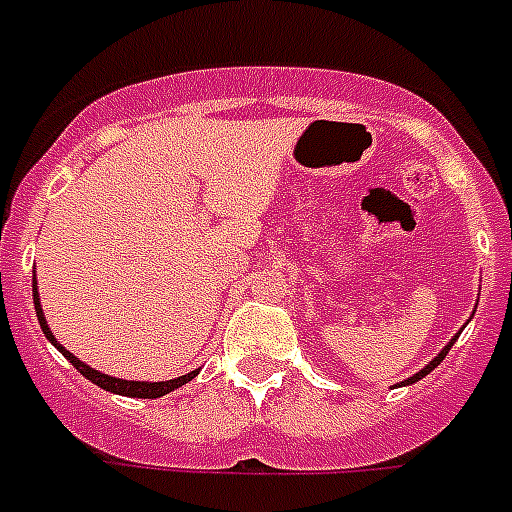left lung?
<instances>
[{"instance_id":"1","label":"left lung","mask_w":512,"mask_h":512,"mask_svg":"<svg viewBox=\"0 0 512 512\" xmlns=\"http://www.w3.org/2000/svg\"><path fill=\"white\" fill-rule=\"evenodd\" d=\"M458 336H461V330H458V333H455V336H453V338H450V341H448V346H445V349H442V351H440V354H437V356H435V359H432V362H429V364H427V367H424V369H419V372H416V375H414V377H409V380H403V382H398V385H414V382H419V380H422V377H427V375H429V372H432V369H435V367H437V364H440V362H442V359H445V356H448V351H450V349H453V343H455V341H458Z\"/></svg>"}]
</instances>
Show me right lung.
<instances>
[{"mask_svg": "<svg viewBox=\"0 0 512 512\" xmlns=\"http://www.w3.org/2000/svg\"><path fill=\"white\" fill-rule=\"evenodd\" d=\"M33 307H36V317H38V325H41V330H44V336L49 338L51 343H54V349L59 351V354L67 359V362L72 364V367L80 372V375L85 377V380H90L93 385H98V388L109 390V393H117V395H127V398H161V395L171 393V390L182 388V385H187L190 380H195L197 375H200V369H192V372H187V375L182 377H174V380H163V382H143V380H119V377H111V375H103V372H98V369L88 367L85 362H80L75 354H70V351L64 349L62 343L54 338V333H51L49 322H46V315L44 309H41V299H38V286H36V278H33Z\"/></svg>", "mask_w": 512, "mask_h": 512, "instance_id": "add662e5", "label": "right lung"}]
</instances>
